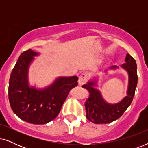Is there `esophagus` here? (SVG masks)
<instances>
[{"mask_svg": "<svg viewBox=\"0 0 148 148\" xmlns=\"http://www.w3.org/2000/svg\"><path fill=\"white\" fill-rule=\"evenodd\" d=\"M88 73L86 72L82 73L79 75V80H78L79 85V86H82L83 84H85L87 82H88Z\"/></svg>", "mask_w": 148, "mask_h": 148, "instance_id": "obj_1", "label": "esophagus"}]
</instances>
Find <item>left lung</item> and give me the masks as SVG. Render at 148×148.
<instances>
[{
	"mask_svg": "<svg viewBox=\"0 0 148 148\" xmlns=\"http://www.w3.org/2000/svg\"><path fill=\"white\" fill-rule=\"evenodd\" d=\"M125 63L122 65L129 73V81L127 96L116 104H110L103 100L100 93L93 88L94 83L88 82L82 87L90 92V98L86 104V117L95 124H106L117 120L123 114L132 102L137 84V64L135 60L129 54H127ZM113 66V69L116 68Z\"/></svg>",
	"mask_w": 148,
	"mask_h": 148,
	"instance_id": "1",
	"label": "left lung"
}]
</instances>
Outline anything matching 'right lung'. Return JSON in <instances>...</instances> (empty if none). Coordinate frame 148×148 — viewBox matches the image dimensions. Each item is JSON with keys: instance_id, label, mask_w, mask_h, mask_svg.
<instances>
[{"instance_id": "1", "label": "right lung", "mask_w": 148, "mask_h": 148, "mask_svg": "<svg viewBox=\"0 0 148 148\" xmlns=\"http://www.w3.org/2000/svg\"><path fill=\"white\" fill-rule=\"evenodd\" d=\"M36 53L31 49L21 54L9 79V99L14 113L26 122L46 124L56 118L78 77H60L45 90H37L27 84V70Z\"/></svg>"}]
</instances>
